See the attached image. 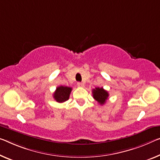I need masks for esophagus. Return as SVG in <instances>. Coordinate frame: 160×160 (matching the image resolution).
<instances>
[{
  "label": "esophagus",
  "mask_w": 160,
  "mask_h": 160,
  "mask_svg": "<svg viewBox=\"0 0 160 160\" xmlns=\"http://www.w3.org/2000/svg\"><path fill=\"white\" fill-rule=\"evenodd\" d=\"M77 85H78V87H84V83H82V82H78L77 83Z\"/></svg>",
  "instance_id": "34e87169"
}]
</instances>
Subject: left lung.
Listing matches in <instances>:
<instances>
[{"label": "left lung", "instance_id": "obj_1", "mask_svg": "<svg viewBox=\"0 0 160 160\" xmlns=\"http://www.w3.org/2000/svg\"><path fill=\"white\" fill-rule=\"evenodd\" d=\"M92 94L94 99L97 101L98 103L101 105L104 104L109 97V93L104 90L102 87H97L92 90Z\"/></svg>", "mask_w": 160, "mask_h": 160}]
</instances>
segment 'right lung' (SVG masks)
Masks as SVG:
<instances>
[{"label": "right lung", "mask_w": 160, "mask_h": 160, "mask_svg": "<svg viewBox=\"0 0 160 160\" xmlns=\"http://www.w3.org/2000/svg\"><path fill=\"white\" fill-rule=\"evenodd\" d=\"M72 90V88L71 87H63V86L58 87L53 94V98L58 103L64 102L69 99Z\"/></svg>", "instance_id": "1"}]
</instances>
